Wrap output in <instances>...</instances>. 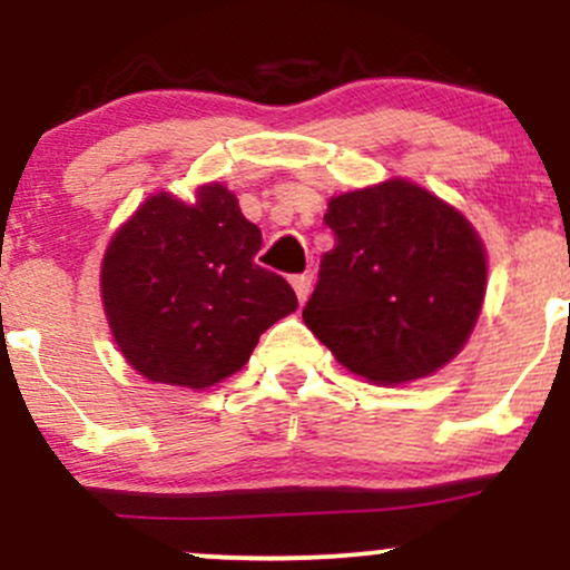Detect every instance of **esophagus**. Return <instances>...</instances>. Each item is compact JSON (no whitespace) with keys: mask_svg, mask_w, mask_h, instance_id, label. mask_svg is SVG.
<instances>
[{"mask_svg":"<svg viewBox=\"0 0 570 570\" xmlns=\"http://www.w3.org/2000/svg\"><path fill=\"white\" fill-rule=\"evenodd\" d=\"M292 286H294V292H297L299 303H305L307 294H311V276H307V273H303V276H294Z\"/></svg>","mask_w":570,"mask_h":570,"instance_id":"1","label":"esophagus"}]
</instances>
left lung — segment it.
Instances as JSON below:
<instances>
[{"label":"left lung","mask_w":570,"mask_h":570,"mask_svg":"<svg viewBox=\"0 0 570 570\" xmlns=\"http://www.w3.org/2000/svg\"><path fill=\"white\" fill-rule=\"evenodd\" d=\"M335 248L303 307L343 367L381 385L436 372L472 335L485 299V246L461 212L407 179L330 200Z\"/></svg>","instance_id":"8db88e82"}]
</instances>
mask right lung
Listing matches in <instances>:
<instances>
[{
  "instance_id": "1",
  "label": "right lung",
  "mask_w": 570,
  "mask_h": 570,
  "mask_svg": "<svg viewBox=\"0 0 570 570\" xmlns=\"http://www.w3.org/2000/svg\"><path fill=\"white\" fill-rule=\"evenodd\" d=\"M263 233L225 185L195 203L158 193L139 206L101 265L117 348L147 381L208 389L238 372L259 335L297 307L292 286L254 263Z\"/></svg>"
}]
</instances>
